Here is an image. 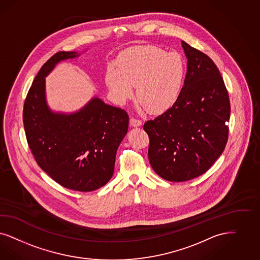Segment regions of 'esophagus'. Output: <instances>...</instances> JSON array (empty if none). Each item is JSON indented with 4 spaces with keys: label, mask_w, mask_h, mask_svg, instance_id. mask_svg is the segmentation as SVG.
Wrapping results in <instances>:
<instances>
[{
    "label": "esophagus",
    "mask_w": 260,
    "mask_h": 260,
    "mask_svg": "<svg viewBox=\"0 0 260 260\" xmlns=\"http://www.w3.org/2000/svg\"><path fill=\"white\" fill-rule=\"evenodd\" d=\"M129 123H131V125H133L135 127V126H140V125H142V121L138 120V119H135V118H132Z\"/></svg>",
    "instance_id": "34e87169"
}]
</instances>
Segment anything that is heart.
Wrapping results in <instances>:
<instances>
[{
    "label": "heart",
    "instance_id": "heart-1",
    "mask_svg": "<svg viewBox=\"0 0 260 260\" xmlns=\"http://www.w3.org/2000/svg\"><path fill=\"white\" fill-rule=\"evenodd\" d=\"M119 68L106 74L108 89L120 105L135 96L153 114L166 111L179 98L185 77V64L178 53H166L153 45L132 47L119 58Z\"/></svg>",
    "mask_w": 260,
    "mask_h": 260
}]
</instances>
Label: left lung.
Here are the masks:
<instances>
[{
	"instance_id": "1",
	"label": "left lung",
	"mask_w": 260,
	"mask_h": 260,
	"mask_svg": "<svg viewBox=\"0 0 260 260\" xmlns=\"http://www.w3.org/2000/svg\"><path fill=\"white\" fill-rule=\"evenodd\" d=\"M181 45L187 72L179 98L144 124L152 169L176 182L200 177L213 165L224 152L231 115L229 94L215 63L184 41Z\"/></svg>"
}]
</instances>
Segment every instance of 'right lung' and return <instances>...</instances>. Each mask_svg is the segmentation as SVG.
<instances>
[{
    "label": "right lung",
    "mask_w": 260,
    "mask_h": 260,
    "mask_svg": "<svg viewBox=\"0 0 260 260\" xmlns=\"http://www.w3.org/2000/svg\"><path fill=\"white\" fill-rule=\"evenodd\" d=\"M77 56L78 52H58L41 67L27 92L23 122L28 147L40 168L65 188L90 192L112 178L128 115L98 97L72 113L50 108L46 77L57 63Z\"/></svg>",
    "instance_id": "obj_1"
}]
</instances>
